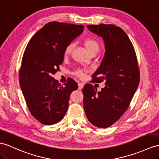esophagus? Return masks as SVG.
Here are the masks:
<instances>
[{
  "mask_svg": "<svg viewBox=\"0 0 159 159\" xmlns=\"http://www.w3.org/2000/svg\"><path fill=\"white\" fill-rule=\"evenodd\" d=\"M84 84L83 83H80V82H79L78 83V89L79 90H81V89H82L83 88H84Z\"/></svg>",
  "mask_w": 159,
  "mask_h": 159,
  "instance_id": "34e87169",
  "label": "esophagus"
}]
</instances>
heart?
I'll list each match as a JSON object with an SVG mask.
<instances>
[{
	"label": "heart",
	"mask_w": 159,
	"mask_h": 159,
	"mask_svg": "<svg viewBox=\"0 0 159 159\" xmlns=\"http://www.w3.org/2000/svg\"><path fill=\"white\" fill-rule=\"evenodd\" d=\"M84 44L85 47H86V50L90 54L98 52L100 48V44L97 41L94 39V38H86V40H84ZM73 47H74V44H73V43L69 44L65 49V55H69V54H71ZM86 69H79L74 72V75L77 77H80V78H83V77L86 75Z\"/></svg>",
	"instance_id": "b5f03b06"
}]
</instances>
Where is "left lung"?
<instances>
[{
  "mask_svg": "<svg viewBox=\"0 0 159 159\" xmlns=\"http://www.w3.org/2000/svg\"><path fill=\"white\" fill-rule=\"evenodd\" d=\"M87 27L104 42L105 53L92 82H105V86L97 92L92 84L85 85L84 109L92 125L106 128L128 109L140 82V70L133 44L121 28L112 24Z\"/></svg>",
  "mask_w": 159,
  "mask_h": 159,
  "instance_id": "8db88e82",
  "label": "left lung"
}]
</instances>
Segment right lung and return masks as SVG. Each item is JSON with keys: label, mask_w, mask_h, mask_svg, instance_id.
Segmentation results:
<instances>
[{"label": "right lung", "mask_w": 159, "mask_h": 159, "mask_svg": "<svg viewBox=\"0 0 159 159\" xmlns=\"http://www.w3.org/2000/svg\"><path fill=\"white\" fill-rule=\"evenodd\" d=\"M84 26L49 22L31 38L23 55L19 84L30 113L44 125L59 122L66 114L71 93L78 88L73 79L62 86L52 75L59 71L66 46Z\"/></svg>", "instance_id": "1"}]
</instances>
